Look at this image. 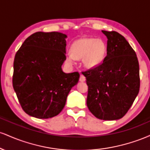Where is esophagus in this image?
Returning <instances> with one entry per match:
<instances>
[{"instance_id": "esophagus-1", "label": "esophagus", "mask_w": 150, "mask_h": 150, "mask_svg": "<svg viewBox=\"0 0 150 150\" xmlns=\"http://www.w3.org/2000/svg\"><path fill=\"white\" fill-rule=\"evenodd\" d=\"M85 80H86L85 77L83 75H80V82H85Z\"/></svg>"}]
</instances>
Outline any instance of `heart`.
Listing matches in <instances>:
<instances>
[{"label":"heart","instance_id":"obj_1","mask_svg":"<svg viewBox=\"0 0 150 150\" xmlns=\"http://www.w3.org/2000/svg\"><path fill=\"white\" fill-rule=\"evenodd\" d=\"M106 53V45L102 39L85 37L77 39L70 46V53L66 56L65 61L73 64L75 59H82L87 68L92 69L101 64Z\"/></svg>","mask_w":150,"mask_h":150}]
</instances>
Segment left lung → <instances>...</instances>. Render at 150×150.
Instances as JSON below:
<instances>
[{"label":"left lung","instance_id":"8db88e82","mask_svg":"<svg viewBox=\"0 0 150 150\" xmlns=\"http://www.w3.org/2000/svg\"><path fill=\"white\" fill-rule=\"evenodd\" d=\"M101 32L107 37V55L103 63L82 74L88 86L87 106L97 118L104 120L123 118L140 90L137 56L123 36Z\"/></svg>","mask_w":150,"mask_h":150}]
</instances>
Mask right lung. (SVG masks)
I'll list each match as a JSON object with an SVG mask.
<instances>
[{"mask_svg": "<svg viewBox=\"0 0 150 150\" xmlns=\"http://www.w3.org/2000/svg\"><path fill=\"white\" fill-rule=\"evenodd\" d=\"M67 36L61 32H36L25 39L13 63V85L22 109L37 118H49L64 108L77 72L65 73Z\"/></svg>", "mask_w": 150, "mask_h": 150, "instance_id": "add662e5", "label": "right lung"}]
</instances>
